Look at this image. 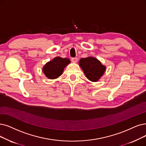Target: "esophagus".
<instances>
[{"label": "esophagus", "mask_w": 146, "mask_h": 146, "mask_svg": "<svg viewBox=\"0 0 146 146\" xmlns=\"http://www.w3.org/2000/svg\"><path fill=\"white\" fill-rule=\"evenodd\" d=\"M71 60L74 63H76L78 60V58L77 57H72V58H71Z\"/></svg>", "instance_id": "obj_1"}]
</instances>
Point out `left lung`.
Returning a JSON list of instances; mask_svg holds the SVG:
<instances>
[{
	"instance_id": "1",
	"label": "left lung",
	"mask_w": 146,
	"mask_h": 146,
	"mask_svg": "<svg viewBox=\"0 0 146 146\" xmlns=\"http://www.w3.org/2000/svg\"><path fill=\"white\" fill-rule=\"evenodd\" d=\"M79 65L86 77L92 81H98L106 71V66L102 65L96 58L92 57L81 59Z\"/></svg>"
}]
</instances>
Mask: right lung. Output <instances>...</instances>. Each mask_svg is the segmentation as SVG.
<instances>
[{
	"label": "right lung",
	"mask_w": 146,
	"mask_h": 146,
	"mask_svg": "<svg viewBox=\"0 0 146 146\" xmlns=\"http://www.w3.org/2000/svg\"><path fill=\"white\" fill-rule=\"evenodd\" d=\"M70 63V60L67 58L56 57L50 61L43 68V72L46 77L50 79H54L62 74L64 68Z\"/></svg>",
	"instance_id": "add662e5"
}]
</instances>
